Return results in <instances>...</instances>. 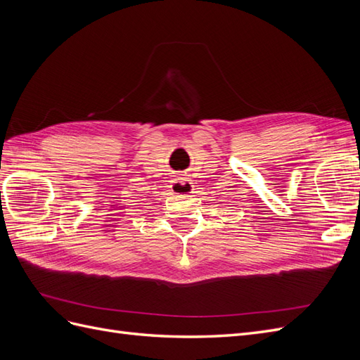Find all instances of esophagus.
I'll return each mask as SVG.
<instances>
[{
    "label": "esophagus",
    "instance_id": "esophagus-1",
    "mask_svg": "<svg viewBox=\"0 0 360 360\" xmlns=\"http://www.w3.org/2000/svg\"><path fill=\"white\" fill-rule=\"evenodd\" d=\"M171 189L174 193H180V195H189L193 192V186L189 179L186 177H177L172 181Z\"/></svg>",
    "mask_w": 360,
    "mask_h": 360
}]
</instances>
